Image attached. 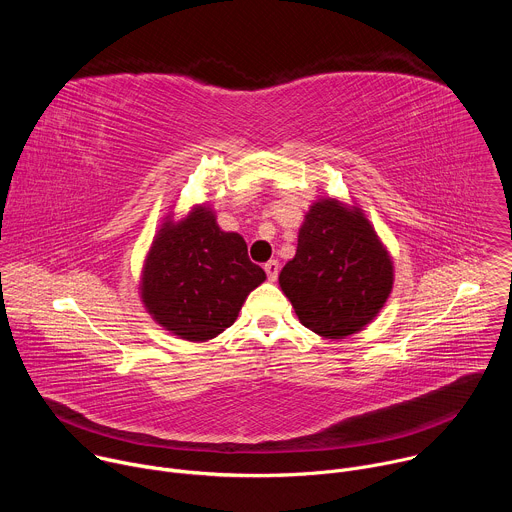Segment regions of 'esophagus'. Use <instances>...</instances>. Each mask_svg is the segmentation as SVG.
Here are the masks:
<instances>
[{
  "mask_svg": "<svg viewBox=\"0 0 512 512\" xmlns=\"http://www.w3.org/2000/svg\"><path fill=\"white\" fill-rule=\"evenodd\" d=\"M263 269H265L267 277H269L271 281H275V279H277V273H279V261H277V259H271V261H267V263L263 265Z\"/></svg>",
  "mask_w": 512,
  "mask_h": 512,
  "instance_id": "esophagus-1",
  "label": "esophagus"
}]
</instances>
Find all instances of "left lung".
<instances>
[{"label":"left lung","mask_w":512,"mask_h":512,"mask_svg":"<svg viewBox=\"0 0 512 512\" xmlns=\"http://www.w3.org/2000/svg\"><path fill=\"white\" fill-rule=\"evenodd\" d=\"M279 285L306 328L340 340L381 312L393 289V261L360 208L322 198L304 218Z\"/></svg>","instance_id":"left-lung-1"}]
</instances>
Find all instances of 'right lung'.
Instances as JSON below:
<instances>
[{
  "label": "right lung",
  "mask_w": 512,
  "mask_h": 512,
  "mask_svg": "<svg viewBox=\"0 0 512 512\" xmlns=\"http://www.w3.org/2000/svg\"><path fill=\"white\" fill-rule=\"evenodd\" d=\"M265 271L247 255L237 233L216 225L208 206H196L180 223H164L141 275V300L172 334L204 342L233 326Z\"/></svg>",
  "instance_id": "add662e5"
}]
</instances>
